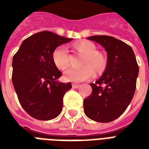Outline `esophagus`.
Masks as SVG:
<instances>
[{
	"label": "esophagus",
	"mask_w": 149,
	"mask_h": 149,
	"mask_svg": "<svg viewBox=\"0 0 149 149\" xmlns=\"http://www.w3.org/2000/svg\"><path fill=\"white\" fill-rule=\"evenodd\" d=\"M72 87L75 88H77L80 87V84H72Z\"/></svg>",
	"instance_id": "obj_1"
}]
</instances>
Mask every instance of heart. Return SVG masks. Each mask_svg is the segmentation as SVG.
Wrapping results in <instances>:
<instances>
[{
	"instance_id": "b5f03b06",
	"label": "heart",
	"mask_w": 149,
	"mask_h": 149,
	"mask_svg": "<svg viewBox=\"0 0 149 149\" xmlns=\"http://www.w3.org/2000/svg\"><path fill=\"white\" fill-rule=\"evenodd\" d=\"M74 49L84 56L81 68H69L65 72V78L70 82H81L94 77L97 73L103 72L107 67V58L101 52H97V46L89 40H82L76 43ZM52 61L60 69L64 70L69 64L68 49L65 45L56 47L52 54Z\"/></svg>"
}]
</instances>
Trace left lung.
<instances>
[{
	"instance_id": "8db88e82",
	"label": "left lung",
	"mask_w": 149,
	"mask_h": 149,
	"mask_svg": "<svg viewBox=\"0 0 149 149\" xmlns=\"http://www.w3.org/2000/svg\"><path fill=\"white\" fill-rule=\"evenodd\" d=\"M88 39L103 46L108 62L102 77L91 83L93 91L84 100L85 115L94 121L108 123L121 116L134 96L139 66L131 46L110 36Z\"/></svg>"
}]
</instances>
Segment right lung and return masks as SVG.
I'll return each mask as SVG.
<instances>
[{
	"instance_id": "obj_1",
	"label": "right lung",
	"mask_w": 149,
	"mask_h": 149,
	"mask_svg": "<svg viewBox=\"0 0 149 149\" xmlns=\"http://www.w3.org/2000/svg\"><path fill=\"white\" fill-rule=\"evenodd\" d=\"M72 39L42 31L24 40L13 58L12 81L22 108L40 120L61 112L63 97L71 83H60L62 76L52 61L53 50Z\"/></svg>"
}]
</instances>
